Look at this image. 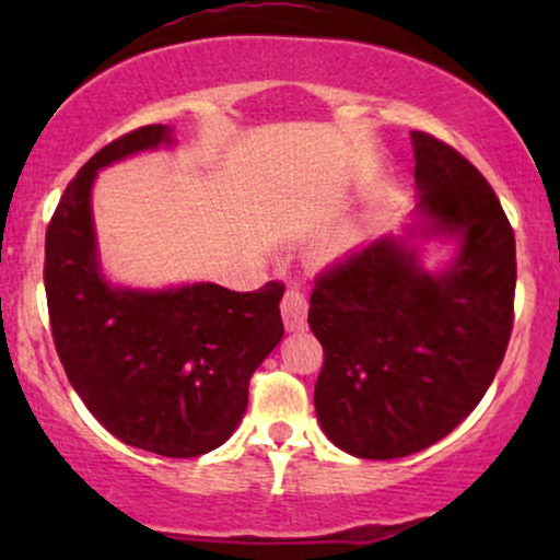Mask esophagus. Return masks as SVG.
<instances>
[{"instance_id": "34e87169", "label": "esophagus", "mask_w": 560, "mask_h": 560, "mask_svg": "<svg viewBox=\"0 0 560 560\" xmlns=\"http://www.w3.org/2000/svg\"><path fill=\"white\" fill-rule=\"evenodd\" d=\"M280 311H282V320H285L288 331H301V328H305V318H308V303H305L303 293H298V290L290 288L288 293L282 295Z\"/></svg>"}]
</instances>
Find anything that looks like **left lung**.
<instances>
[{
  "instance_id": "1",
  "label": "left lung",
  "mask_w": 560,
  "mask_h": 560,
  "mask_svg": "<svg viewBox=\"0 0 560 560\" xmlns=\"http://www.w3.org/2000/svg\"><path fill=\"white\" fill-rule=\"evenodd\" d=\"M420 211L462 240L443 275L380 240L316 278L308 326L324 347L320 428L359 458L410 456L448 435L492 385L515 320V232L485 175L412 132Z\"/></svg>"
}]
</instances>
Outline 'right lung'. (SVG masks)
Returning <instances> with one entry per match:
<instances>
[{
  "label": "right lung",
  "instance_id": "obj_1",
  "mask_svg": "<svg viewBox=\"0 0 560 560\" xmlns=\"http://www.w3.org/2000/svg\"><path fill=\"white\" fill-rule=\"evenodd\" d=\"M171 142L148 125L117 137L68 183L45 232L52 343L83 405L135 448L194 458L234 433L249 380L282 339L280 280L252 293L198 282L165 293L114 290L98 275L91 183L98 167Z\"/></svg>",
  "mask_w": 560,
  "mask_h": 560
}]
</instances>
